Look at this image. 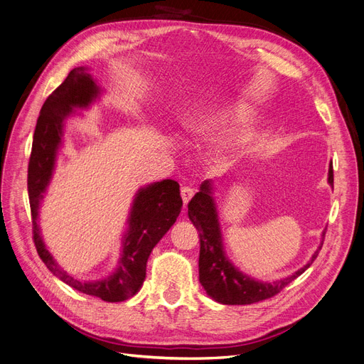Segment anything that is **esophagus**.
I'll list each match as a JSON object with an SVG mask.
<instances>
[{
    "label": "esophagus",
    "instance_id": "obj_1",
    "mask_svg": "<svg viewBox=\"0 0 364 364\" xmlns=\"http://www.w3.org/2000/svg\"><path fill=\"white\" fill-rule=\"evenodd\" d=\"M181 198H183V203H184V207L189 204V200L193 198V189L192 187H181Z\"/></svg>",
    "mask_w": 364,
    "mask_h": 364
}]
</instances>
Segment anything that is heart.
Returning a JSON list of instances; mask_svg holds the SVG:
<instances>
[{
	"mask_svg": "<svg viewBox=\"0 0 364 364\" xmlns=\"http://www.w3.org/2000/svg\"><path fill=\"white\" fill-rule=\"evenodd\" d=\"M245 117V106L237 100L210 102L187 117L186 127L198 138H213L219 133L232 130Z\"/></svg>",
	"mask_w": 364,
	"mask_h": 364,
	"instance_id": "obj_1",
	"label": "heart"
}]
</instances>
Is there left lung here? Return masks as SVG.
Wrapping results in <instances>:
<instances>
[{"label": "left lung", "instance_id": "1", "mask_svg": "<svg viewBox=\"0 0 364 364\" xmlns=\"http://www.w3.org/2000/svg\"><path fill=\"white\" fill-rule=\"evenodd\" d=\"M328 184L333 187V165L328 166ZM189 219L199 232V282L210 297L222 304H252L274 297L294 279L303 274L316 259L324 243L326 231L318 250L307 264L288 277L274 282L257 280L238 268L226 257L219 214L214 200V183L205 180L189 203Z\"/></svg>", "mask_w": 364, "mask_h": 364}]
</instances>
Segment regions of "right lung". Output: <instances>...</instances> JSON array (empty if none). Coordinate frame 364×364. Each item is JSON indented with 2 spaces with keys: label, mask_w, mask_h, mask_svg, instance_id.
<instances>
[{
  "label": "right lung",
  "mask_w": 364,
  "mask_h": 364,
  "mask_svg": "<svg viewBox=\"0 0 364 364\" xmlns=\"http://www.w3.org/2000/svg\"><path fill=\"white\" fill-rule=\"evenodd\" d=\"M88 70V67H76L67 75L64 82L46 99L37 119L28 165L33 238L40 259L52 274L79 292L117 303L133 297L141 289L150 253L177 220L183 199L180 184L173 180H161L141 187L134 195L127 228L121 237L118 265L109 276L91 282L79 280L64 272L53 259L40 230L38 211L55 171L58 151L64 144L65 119L76 115V109H88L103 92Z\"/></svg>",
  "instance_id": "right-lung-1"
}]
</instances>
